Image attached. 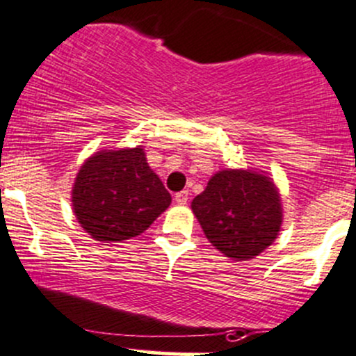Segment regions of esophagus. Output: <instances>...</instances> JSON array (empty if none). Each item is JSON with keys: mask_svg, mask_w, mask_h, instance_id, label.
Masks as SVG:
<instances>
[{"mask_svg": "<svg viewBox=\"0 0 356 356\" xmlns=\"http://www.w3.org/2000/svg\"><path fill=\"white\" fill-rule=\"evenodd\" d=\"M186 200H188V190H181V192H178L175 195V202L178 205H185Z\"/></svg>", "mask_w": 356, "mask_h": 356, "instance_id": "34e87169", "label": "esophagus"}]
</instances>
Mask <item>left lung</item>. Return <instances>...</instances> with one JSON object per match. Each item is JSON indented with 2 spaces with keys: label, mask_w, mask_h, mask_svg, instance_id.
<instances>
[{
  "label": "left lung",
  "mask_w": 356,
  "mask_h": 356,
  "mask_svg": "<svg viewBox=\"0 0 356 356\" xmlns=\"http://www.w3.org/2000/svg\"><path fill=\"white\" fill-rule=\"evenodd\" d=\"M192 211L205 238L233 260L262 254L283 222L276 185L266 173L252 170L218 171L193 199Z\"/></svg>",
  "instance_id": "1"
}]
</instances>
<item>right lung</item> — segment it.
I'll use <instances>...</instances> for the list:
<instances>
[{
	"instance_id": "right-lung-1",
	"label": "right lung",
	"mask_w": 356,
	"mask_h": 356,
	"mask_svg": "<svg viewBox=\"0 0 356 356\" xmlns=\"http://www.w3.org/2000/svg\"><path fill=\"white\" fill-rule=\"evenodd\" d=\"M72 204L80 226L109 243L144 233L170 207L171 195L137 145L92 154L76 173Z\"/></svg>"
}]
</instances>
